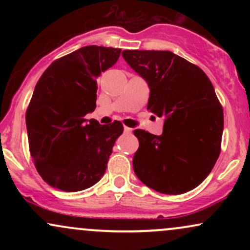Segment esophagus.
Wrapping results in <instances>:
<instances>
[{
  "mask_svg": "<svg viewBox=\"0 0 250 250\" xmlns=\"http://www.w3.org/2000/svg\"><path fill=\"white\" fill-rule=\"evenodd\" d=\"M131 131H133V129H131V128H129V127H125V134H130Z\"/></svg>",
  "mask_w": 250,
  "mask_h": 250,
  "instance_id": "esophagus-1",
  "label": "esophagus"
}]
</instances>
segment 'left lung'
I'll return each instance as SVG.
<instances>
[{
    "label": "left lung",
    "instance_id": "1",
    "mask_svg": "<svg viewBox=\"0 0 250 250\" xmlns=\"http://www.w3.org/2000/svg\"><path fill=\"white\" fill-rule=\"evenodd\" d=\"M122 56L147 82L148 109L165 117L162 135L135 129L136 176L162 194L179 195L208 176L221 151L223 110L205 71L171 51L123 50Z\"/></svg>",
    "mask_w": 250,
    "mask_h": 250
}]
</instances>
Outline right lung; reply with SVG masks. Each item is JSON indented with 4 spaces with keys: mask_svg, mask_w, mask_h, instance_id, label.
Wrapping results in <instances>:
<instances>
[{
    "mask_svg": "<svg viewBox=\"0 0 250 250\" xmlns=\"http://www.w3.org/2000/svg\"><path fill=\"white\" fill-rule=\"evenodd\" d=\"M121 49L87 45L54 61L40 77L25 113L31 157L42 179L63 191H80L101 180L120 121L85 120L96 108V79Z\"/></svg>",
    "mask_w": 250,
    "mask_h": 250,
    "instance_id": "add662e5",
    "label": "right lung"
}]
</instances>
